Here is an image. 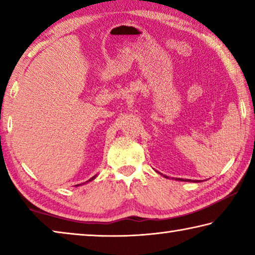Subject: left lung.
Masks as SVG:
<instances>
[{"instance_id":"1","label":"left lung","mask_w":255,"mask_h":255,"mask_svg":"<svg viewBox=\"0 0 255 255\" xmlns=\"http://www.w3.org/2000/svg\"><path fill=\"white\" fill-rule=\"evenodd\" d=\"M166 178H167V176H166ZM179 180H181V181H190V180H182V179H179Z\"/></svg>"}]
</instances>
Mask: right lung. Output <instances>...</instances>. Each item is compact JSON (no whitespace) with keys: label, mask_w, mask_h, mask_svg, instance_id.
Here are the masks:
<instances>
[{"label":"right lung","mask_w":255,"mask_h":255,"mask_svg":"<svg viewBox=\"0 0 255 255\" xmlns=\"http://www.w3.org/2000/svg\"><path fill=\"white\" fill-rule=\"evenodd\" d=\"M97 176V175H96ZM96 176H92V178L91 179H90V180H88V181H86V182H89V181H92L94 178H96ZM77 185H81V184H76V187H77Z\"/></svg>","instance_id":"right-lung-1"}]
</instances>
